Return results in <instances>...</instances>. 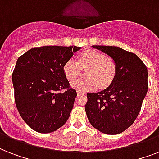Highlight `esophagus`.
<instances>
[{"mask_svg":"<svg viewBox=\"0 0 159 159\" xmlns=\"http://www.w3.org/2000/svg\"><path fill=\"white\" fill-rule=\"evenodd\" d=\"M77 95H82V94H86V92H82V91H79V90H77Z\"/></svg>","mask_w":159,"mask_h":159,"instance_id":"1","label":"esophagus"}]
</instances>
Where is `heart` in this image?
Wrapping results in <instances>:
<instances>
[{
    "instance_id": "heart-1",
    "label": "heart",
    "mask_w": 159,
    "mask_h": 159,
    "mask_svg": "<svg viewBox=\"0 0 159 159\" xmlns=\"http://www.w3.org/2000/svg\"><path fill=\"white\" fill-rule=\"evenodd\" d=\"M77 62L68 59L63 65V72L68 80H73L78 76L80 67H87L86 78L77 79L72 82V87L79 91H89L96 88L103 89L111 85L116 73V66L112 60L104 53L93 49H88L77 55Z\"/></svg>"
}]
</instances>
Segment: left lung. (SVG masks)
<instances>
[{
	"mask_svg": "<svg viewBox=\"0 0 159 159\" xmlns=\"http://www.w3.org/2000/svg\"><path fill=\"white\" fill-rule=\"evenodd\" d=\"M113 59V82L99 92L87 93L85 111L94 128L106 134H118L137 118L148 92V70L136 54L115 46L93 45Z\"/></svg>",
	"mask_w": 159,
	"mask_h": 159,
	"instance_id": "obj_1",
	"label": "left lung"
}]
</instances>
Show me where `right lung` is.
<instances>
[{
    "label": "right lung",
    "mask_w": 159,
    "mask_h": 159,
    "mask_svg": "<svg viewBox=\"0 0 159 159\" xmlns=\"http://www.w3.org/2000/svg\"><path fill=\"white\" fill-rule=\"evenodd\" d=\"M79 49L77 46H43L31 48L17 59L12 74L16 105L34 130L51 133L69 118L77 92L70 87L62 67Z\"/></svg>",
    "instance_id": "right-lung-1"
}]
</instances>
